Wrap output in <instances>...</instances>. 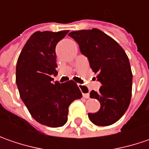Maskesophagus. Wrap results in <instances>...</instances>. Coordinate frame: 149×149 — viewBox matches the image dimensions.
<instances>
[{
  "mask_svg": "<svg viewBox=\"0 0 149 149\" xmlns=\"http://www.w3.org/2000/svg\"><path fill=\"white\" fill-rule=\"evenodd\" d=\"M78 86H79V87L81 89V91L83 92V93H82L83 97H85V98H89V97H90V94H89V93L87 91L86 87H84V86H82V85H78Z\"/></svg>",
  "mask_w": 149,
  "mask_h": 149,
  "instance_id": "34e87169",
  "label": "esophagus"
}]
</instances>
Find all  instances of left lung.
<instances>
[{
	"label": "left lung",
	"instance_id": "1",
	"mask_svg": "<svg viewBox=\"0 0 149 149\" xmlns=\"http://www.w3.org/2000/svg\"><path fill=\"white\" fill-rule=\"evenodd\" d=\"M69 36L77 42L102 85L98 92L90 93V97L99 101L101 107L97 113H88L89 119L97 126L112 125L125 113L132 97L133 74L126 52L96 28L72 31Z\"/></svg>",
	"mask_w": 149,
	"mask_h": 149
}]
</instances>
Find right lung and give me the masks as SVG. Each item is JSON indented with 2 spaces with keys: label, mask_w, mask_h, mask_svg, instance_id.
I'll use <instances>...</instances> for the list:
<instances>
[{
  "label": "right lung",
  "mask_w": 149,
  "mask_h": 149,
  "mask_svg": "<svg viewBox=\"0 0 149 149\" xmlns=\"http://www.w3.org/2000/svg\"><path fill=\"white\" fill-rule=\"evenodd\" d=\"M68 31H36L22 50L16 63V82L20 97L34 119L51 127L63 126L68 107L82 95L74 81L59 83L51 75L57 74L56 46Z\"/></svg>",
  "instance_id": "1"
}]
</instances>
